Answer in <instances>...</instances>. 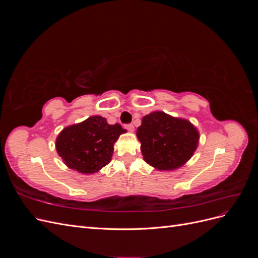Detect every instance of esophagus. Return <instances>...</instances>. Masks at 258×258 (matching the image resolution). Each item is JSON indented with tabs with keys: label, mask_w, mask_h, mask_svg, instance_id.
<instances>
[{
	"label": "esophagus",
	"mask_w": 258,
	"mask_h": 258,
	"mask_svg": "<svg viewBox=\"0 0 258 258\" xmlns=\"http://www.w3.org/2000/svg\"><path fill=\"white\" fill-rule=\"evenodd\" d=\"M124 128H126L130 132L135 130V127H134V124H132V123H126V124H124Z\"/></svg>",
	"instance_id": "34e87169"
}]
</instances>
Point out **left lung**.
Returning a JSON list of instances; mask_svg holds the SVG:
<instances>
[{
  "mask_svg": "<svg viewBox=\"0 0 258 258\" xmlns=\"http://www.w3.org/2000/svg\"><path fill=\"white\" fill-rule=\"evenodd\" d=\"M137 136L144 160L158 170H173L188 160L198 145L197 129L163 112L143 117Z\"/></svg>",
  "mask_w": 258,
  "mask_h": 258,
  "instance_id": "1",
  "label": "left lung"
}]
</instances>
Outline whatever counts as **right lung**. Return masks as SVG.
<instances>
[{
  "label": "right lung",
  "mask_w": 258,
  "mask_h": 258,
  "mask_svg": "<svg viewBox=\"0 0 258 258\" xmlns=\"http://www.w3.org/2000/svg\"><path fill=\"white\" fill-rule=\"evenodd\" d=\"M123 132L119 123L108 124L102 116H91L62 130L56 148L69 168L95 173L111 161L114 143Z\"/></svg>",
  "instance_id": "1"
}]
</instances>
